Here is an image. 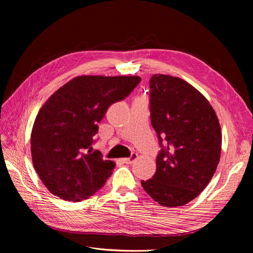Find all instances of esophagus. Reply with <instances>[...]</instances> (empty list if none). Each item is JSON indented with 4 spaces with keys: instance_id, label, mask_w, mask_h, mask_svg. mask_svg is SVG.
Here are the masks:
<instances>
[{
    "instance_id": "1",
    "label": "esophagus",
    "mask_w": 253,
    "mask_h": 253,
    "mask_svg": "<svg viewBox=\"0 0 253 253\" xmlns=\"http://www.w3.org/2000/svg\"><path fill=\"white\" fill-rule=\"evenodd\" d=\"M137 158H138V154H137V153H132L131 157L124 158V159H122V162L126 163V164H133Z\"/></svg>"
}]
</instances>
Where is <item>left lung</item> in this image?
Wrapping results in <instances>:
<instances>
[{
    "mask_svg": "<svg viewBox=\"0 0 253 253\" xmlns=\"http://www.w3.org/2000/svg\"><path fill=\"white\" fill-rule=\"evenodd\" d=\"M150 88L151 122L163 149L154 176L141 180V186L159 205L183 206L198 196L216 171L219 122L206 97L185 80L156 74Z\"/></svg>",
    "mask_w": 253,
    "mask_h": 253,
    "instance_id": "1",
    "label": "left lung"
}]
</instances>
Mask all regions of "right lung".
Here are the masks:
<instances>
[{"label":"right lung","mask_w":253,"mask_h":253,"mask_svg":"<svg viewBox=\"0 0 253 253\" xmlns=\"http://www.w3.org/2000/svg\"><path fill=\"white\" fill-rule=\"evenodd\" d=\"M138 76H78L56 90L38 113L30 136L36 172L61 200L80 202L100 190L115 163L91 153L98 124L110 106L137 86Z\"/></svg>","instance_id":"add662e5"}]
</instances>
